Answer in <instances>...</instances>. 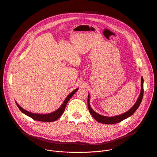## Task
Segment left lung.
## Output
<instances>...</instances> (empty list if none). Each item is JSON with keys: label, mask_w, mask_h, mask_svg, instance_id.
Returning a JSON list of instances; mask_svg holds the SVG:
<instances>
[{"label": "left lung", "mask_w": 157, "mask_h": 157, "mask_svg": "<svg viewBox=\"0 0 157 157\" xmlns=\"http://www.w3.org/2000/svg\"><path fill=\"white\" fill-rule=\"evenodd\" d=\"M143 95H144V79L142 77L141 78V91L140 95L136 101V102L134 104L128 111H127L126 113L119 115V116H116L114 117H107V116H102L98 113H97L96 112H95L90 106V102H89V100H90V96H89V94L88 95V98H87V105H88V109L89 111L90 114L92 115V116L94 117L96 121H97L99 122H101L102 124H117L119 123L123 120L131 116L137 110L138 107H139L143 98Z\"/></svg>", "instance_id": "8db88e82"}]
</instances>
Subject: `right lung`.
<instances>
[{
  "instance_id": "right-lung-1",
  "label": "right lung",
  "mask_w": 157,
  "mask_h": 157,
  "mask_svg": "<svg viewBox=\"0 0 157 157\" xmlns=\"http://www.w3.org/2000/svg\"><path fill=\"white\" fill-rule=\"evenodd\" d=\"M78 89L79 88H77V89H75L73 91H72L69 95H68V96L66 98V99L63 101L61 105L57 110H55L54 112H52V113H48V114H37V113H31V112H29V111L22 108L21 106H20L17 103V102H16V104H17V107L21 111V113H24L25 115H27V116H29L32 119H33L35 121H41V122H53V121H56L57 119H58L61 117V116L64 113L67 103H68V102L71 98V97L78 90Z\"/></svg>"
}]
</instances>
